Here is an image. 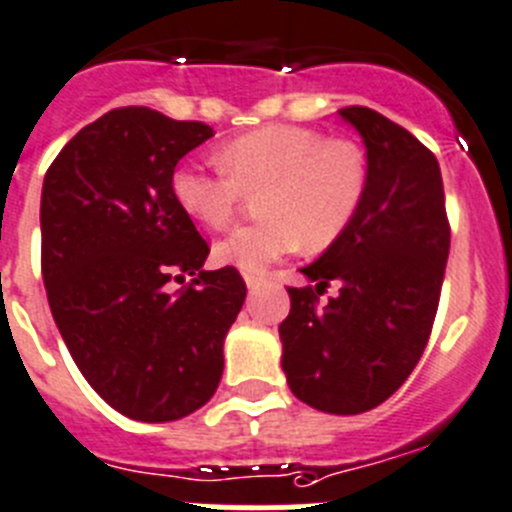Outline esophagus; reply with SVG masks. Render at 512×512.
I'll use <instances>...</instances> for the list:
<instances>
[{
    "label": "esophagus",
    "instance_id": "34e87169",
    "mask_svg": "<svg viewBox=\"0 0 512 512\" xmlns=\"http://www.w3.org/2000/svg\"><path fill=\"white\" fill-rule=\"evenodd\" d=\"M261 281H264V279H261V276H251V274H248L246 276L248 291H251V294H256V291H259V286H261Z\"/></svg>",
    "mask_w": 512,
    "mask_h": 512
}]
</instances>
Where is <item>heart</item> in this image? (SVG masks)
<instances>
[{
  "label": "heart",
  "mask_w": 512,
  "mask_h": 512,
  "mask_svg": "<svg viewBox=\"0 0 512 512\" xmlns=\"http://www.w3.org/2000/svg\"><path fill=\"white\" fill-rule=\"evenodd\" d=\"M221 170L183 163L170 175V193L188 218L223 228L243 196L259 193V223L233 228L213 248L218 264L261 274L304 246L321 251L357 216L369 183L367 155L354 140L324 138L301 125H264L218 150Z\"/></svg>",
  "instance_id": "1"
}]
</instances>
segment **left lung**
Segmentation results:
<instances>
[{
  "label": "left lung",
  "instance_id": "8db88e82",
  "mask_svg": "<svg viewBox=\"0 0 512 512\" xmlns=\"http://www.w3.org/2000/svg\"><path fill=\"white\" fill-rule=\"evenodd\" d=\"M367 148L369 183L347 231L291 286L279 326L291 392L329 415H359L392 397L420 362L450 253L437 158L369 107L339 110ZM332 283L340 294L324 307Z\"/></svg>",
  "mask_w": 512,
  "mask_h": 512
}]
</instances>
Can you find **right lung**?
Wrapping results in <instances>:
<instances>
[{"label": "right lung", "mask_w": 512, "mask_h": 512, "mask_svg": "<svg viewBox=\"0 0 512 512\" xmlns=\"http://www.w3.org/2000/svg\"><path fill=\"white\" fill-rule=\"evenodd\" d=\"M213 128L118 107L85 125L42 186V279L82 377L120 415L173 422L223 374V339L246 299L233 266L203 271L208 243L170 175ZM197 279L175 295L165 283Z\"/></svg>", "instance_id": "obj_1"}]
</instances>
